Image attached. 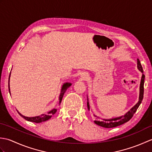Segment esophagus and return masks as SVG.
<instances>
[{
    "label": "esophagus",
    "mask_w": 152,
    "mask_h": 152,
    "mask_svg": "<svg viewBox=\"0 0 152 152\" xmlns=\"http://www.w3.org/2000/svg\"><path fill=\"white\" fill-rule=\"evenodd\" d=\"M88 75L86 73H82L81 75H80V78H81V80H86L87 78H88Z\"/></svg>",
    "instance_id": "esophagus-1"
}]
</instances>
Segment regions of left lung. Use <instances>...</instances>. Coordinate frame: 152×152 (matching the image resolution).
Segmentation results:
<instances>
[{
    "instance_id": "obj_1",
    "label": "left lung",
    "mask_w": 152,
    "mask_h": 152,
    "mask_svg": "<svg viewBox=\"0 0 152 152\" xmlns=\"http://www.w3.org/2000/svg\"><path fill=\"white\" fill-rule=\"evenodd\" d=\"M137 69H138V70L140 71V72L142 73V77H141L140 83L139 99H138V102L133 106V107H132L125 114H124V115L119 116V117L114 118H111V119H102V120H101V118L94 114L95 117L96 118H95L96 119L94 121L95 124L101 126V127H104V128H113V127H118V126H119V125H121L122 124H125V123L127 122L128 121H129L131 119V118L133 117L134 114L136 112L138 108L139 107L140 104H141L142 101V99H143V96H144V84L145 76L143 74L142 66L140 61L138 59H137ZM87 101H88L87 102V106H88V108L89 110H90V106H89V99L88 97V95H87Z\"/></svg>"
}]
</instances>
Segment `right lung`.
Segmentation results:
<instances>
[{"label": "right lung", "mask_w": 152, "mask_h": 152, "mask_svg": "<svg viewBox=\"0 0 152 152\" xmlns=\"http://www.w3.org/2000/svg\"><path fill=\"white\" fill-rule=\"evenodd\" d=\"M10 74H11V72L10 74V76H9V80H8V89H9V93L11 95L10 93ZM72 85V83H69V82H66L63 83V85L62 86V88H61V93H60V95H59V104L60 105L61 101H62V99H63V96L64 94V93L66 91V89L69 88V87ZM18 111V110H17ZM57 112V108H53L50 110V112H48L47 114H42L40 115H38V116H35V117H26V116H25L23 115H22L21 113H19L18 111V114L20 115L22 118H23L25 119H26L27 121H31V122H34V123H37V124H39V123H42L43 121H46L48 119H50L51 118V116H52L53 114H55Z\"/></svg>", "instance_id": "add662e5"}]
</instances>
